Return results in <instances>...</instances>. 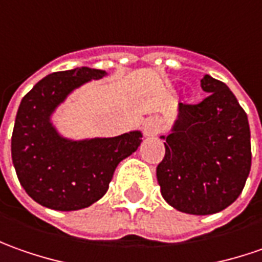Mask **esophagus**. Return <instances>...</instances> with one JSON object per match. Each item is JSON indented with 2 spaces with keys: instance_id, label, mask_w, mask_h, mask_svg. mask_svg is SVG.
I'll list each match as a JSON object with an SVG mask.
<instances>
[{
  "instance_id": "obj_1",
  "label": "esophagus",
  "mask_w": 262,
  "mask_h": 262,
  "mask_svg": "<svg viewBox=\"0 0 262 262\" xmlns=\"http://www.w3.org/2000/svg\"><path fill=\"white\" fill-rule=\"evenodd\" d=\"M161 130V122H159L157 117H148L145 120V124H143V133L145 136H157Z\"/></svg>"
}]
</instances>
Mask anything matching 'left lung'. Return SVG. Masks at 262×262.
<instances>
[{"mask_svg": "<svg viewBox=\"0 0 262 262\" xmlns=\"http://www.w3.org/2000/svg\"><path fill=\"white\" fill-rule=\"evenodd\" d=\"M207 97L178 104L157 168L164 200L188 214L222 212L242 193L251 169L247 113L226 84L210 75L200 81Z\"/></svg>", "mask_w": 262, "mask_h": 262, "instance_id": "1", "label": "left lung"}]
</instances>
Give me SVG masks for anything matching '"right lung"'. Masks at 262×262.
<instances>
[{"label":"right lung","mask_w":262,"mask_h":262,"mask_svg":"<svg viewBox=\"0 0 262 262\" xmlns=\"http://www.w3.org/2000/svg\"><path fill=\"white\" fill-rule=\"evenodd\" d=\"M107 75L88 67L53 72L23 97L14 123L11 157L20 184L36 203L60 212L85 209L107 193L117 165L139 148L140 130L74 139L53 122L75 90Z\"/></svg>","instance_id":"add662e5"}]
</instances>
